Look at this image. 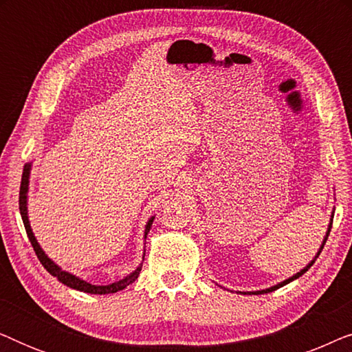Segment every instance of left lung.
I'll use <instances>...</instances> for the list:
<instances>
[{
    "mask_svg": "<svg viewBox=\"0 0 352 352\" xmlns=\"http://www.w3.org/2000/svg\"><path fill=\"white\" fill-rule=\"evenodd\" d=\"M333 213H335V210L331 211V218H330V223H329V228H327V232H325V235H324V240H322V245H320V248L317 250V253H316V256L311 259L309 263L306 264L305 267L301 269L300 272H296V274H293L292 277H288V278H285V280L283 282H280V283H277V285H272V287H269V288H264V290H256V292H237V293H242V295H263V293H271V292H274V290H277V288H280V287H283V285H287V283H290V282H293L295 280V278H298V277H301L302 274H305L307 269H309L312 264H314V261L317 259V256H319L320 254V252H322V248H324V245H325V242H327V237H329V234H330V229H331V221H333Z\"/></svg>",
    "mask_w": 352,
    "mask_h": 352,
    "instance_id": "8db88e82",
    "label": "left lung"
}]
</instances>
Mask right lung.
I'll list each match as a JSON object with an SVG mask.
<instances>
[{"instance_id":"1","label":"right lung","mask_w":352,"mask_h":352,"mask_svg":"<svg viewBox=\"0 0 352 352\" xmlns=\"http://www.w3.org/2000/svg\"><path fill=\"white\" fill-rule=\"evenodd\" d=\"M32 163H27L25 166H23V173H22V182H21V194H19V210H21V216H22V221H23V226H25V230H27V235H28V240H30L33 250H35L38 259H40V263L45 266V269L47 272L51 274V276H54L57 280L60 283H64V285L74 288V290H78V292H83V293H91V295H109V293H117L120 290H123V288H126L129 283H133L136 280L139 272H141L142 269V263H139V266L134 269L131 274H128L126 277L120 278V280L113 282V283H109V285H93V283L83 280V278L76 277L75 274H70L69 271H64L59 264H56L52 259L47 256L45 253V250L40 247V243H38V240L35 237V234H33L32 230V226H30V219H28V186H30V171H32ZM153 219H155V216H151L146 224V229H144V239L147 237L148 230L152 228V223ZM144 259V256H142Z\"/></svg>"}]
</instances>
